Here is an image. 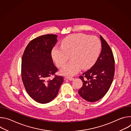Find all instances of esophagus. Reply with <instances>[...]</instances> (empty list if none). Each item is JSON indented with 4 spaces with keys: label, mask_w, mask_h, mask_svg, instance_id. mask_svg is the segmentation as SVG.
Masks as SVG:
<instances>
[{
    "label": "esophagus",
    "mask_w": 131,
    "mask_h": 131,
    "mask_svg": "<svg viewBox=\"0 0 131 131\" xmlns=\"http://www.w3.org/2000/svg\"><path fill=\"white\" fill-rule=\"evenodd\" d=\"M65 79H67V80H69L71 81V80H73L74 78H72V77H71L66 76V77H65Z\"/></svg>",
    "instance_id": "34e87169"
}]
</instances>
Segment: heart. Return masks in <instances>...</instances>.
Here are the masks:
<instances>
[{
  "mask_svg": "<svg viewBox=\"0 0 131 131\" xmlns=\"http://www.w3.org/2000/svg\"><path fill=\"white\" fill-rule=\"evenodd\" d=\"M101 48V42L96 37L73 34L63 40L61 47L53 49L52 57L57 65L62 67L70 55L71 60L61 70V73L64 75L73 76L81 68L88 69L94 65L99 57Z\"/></svg>",
  "mask_w": 131,
  "mask_h": 131,
  "instance_id": "1",
  "label": "heart"
}]
</instances>
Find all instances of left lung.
Segmentation results:
<instances>
[{"label":"left lung","instance_id":"obj_1","mask_svg":"<svg viewBox=\"0 0 131 131\" xmlns=\"http://www.w3.org/2000/svg\"><path fill=\"white\" fill-rule=\"evenodd\" d=\"M102 50L96 63L79 77L83 85L78 93L85 100L96 102L108 91L115 74V59L111 48L102 36Z\"/></svg>","mask_w":131,"mask_h":131}]
</instances>
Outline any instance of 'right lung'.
Instances as JSON below:
<instances>
[{
	"instance_id": "right-lung-1",
	"label": "right lung",
	"mask_w": 131,
	"mask_h": 131,
	"mask_svg": "<svg viewBox=\"0 0 131 131\" xmlns=\"http://www.w3.org/2000/svg\"><path fill=\"white\" fill-rule=\"evenodd\" d=\"M57 37L54 34L37 37L28 44L22 56L21 76L24 86L28 95L41 104L49 103L55 98L64 81L62 76L55 74L58 69L51 56ZM52 75L54 77L49 79Z\"/></svg>"
}]
</instances>
